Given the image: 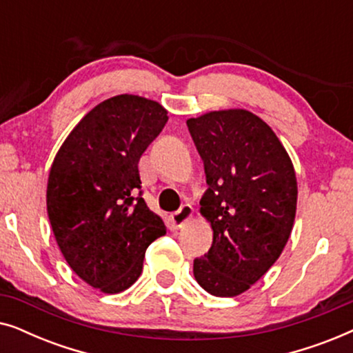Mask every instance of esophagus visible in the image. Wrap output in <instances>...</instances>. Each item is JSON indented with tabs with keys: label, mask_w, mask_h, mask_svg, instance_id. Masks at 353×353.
<instances>
[{
	"label": "esophagus",
	"mask_w": 353,
	"mask_h": 353,
	"mask_svg": "<svg viewBox=\"0 0 353 353\" xmlns=\"http://www.w3.org/2000/svg\"><path fill=\"white\" fill-rule=\"evenodd\" d=\"M192 216V207L190 204H185L180 207V210H176L175 214L170 215V223L175 230L181 228L183 225L186 223L188 220H190Z\"/></svg>",
	"instance_id": "obj_1"
}]
</instances>
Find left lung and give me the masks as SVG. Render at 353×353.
<instances>
[{
    "mask_svg": "<svg viewBox=\"0 0 353 353\" xmlns=\"http://www.w3.org/2000/svg\"><path fill=\"white\" fill-rule=\"evenodd\" d=\"M204 162L201 214L214 241L194 259L196 281L216 297H234L276 262L297 207L294 165L276 134L244 109L214 110L186 122Z\"/></svg>",
    "mask_w": 353,
    "mask_h": 353,
    "instance_id": "8db88e82",
    "label": "left lung"
}]
</instances>
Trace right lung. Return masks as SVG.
<instances>
[{
    "label": "right lung",
    "instance_id": "obj_1",
    "mask_svg": "<svg viewBox=\"0 0 353 353\" xmlns=\"http://www.w3.org/2000/svg\"><path fill=\"white\" fill-rule=\"evenodd\" d=\"M156 101L119 94L91 109L51 165L46 205L70 268L99 291L128 289L148 245L167 233L141 197L138 162L167 123Z\"/></svg>",
    "mask_w": 353,
    "mask_h": 353
}]
</instances>
